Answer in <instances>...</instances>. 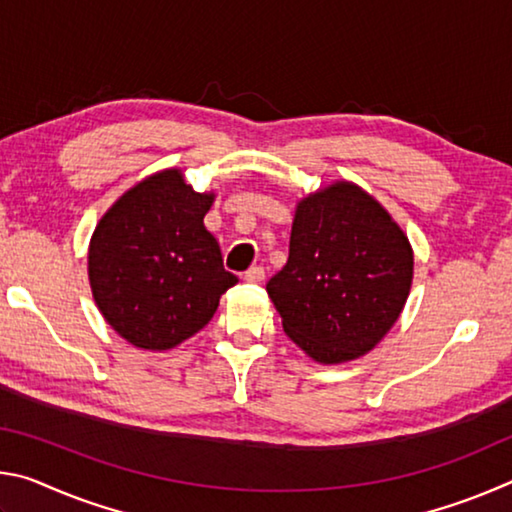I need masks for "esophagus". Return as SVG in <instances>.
<instances>
[{
	"mask_svg": "<svg viewBox=\"0 0 512 512\" xmlns=\"http://www.w3.org/2000/svg\"><path fill=\"white\" fill-rule=\"evenodd\" d=\"M244 277H246V282L259 284V282L264 280V268H262V266H253V268H248Z\"/></svg>",
	"mask_w": 512,
	"mask_h": 512,
	"instance_id": "34e87169",
	"label": "esophagus"
}]
</instances>
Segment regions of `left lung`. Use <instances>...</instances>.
Returning <instances> with one entry per match:
<instances>
[{"instance_id": "left-lung-1", "label": "left lung", "mask_w": 512, "mask_h": 512, "mask_svg": "<svg viewBox=\"0 0 512 512\" xmlns=\"http://www.w3.org/2000/svg\"><path fill=\"white\" fill-rule=\"evenodd\" d=\"M411 282L406 232L366 189L336 180L298 201L289 262L266 291L289 339L334 366L363 357L391 332Z\"/></svg>"}]
</instances>
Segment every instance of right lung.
I'll return each instance as SVG.
<instances>
[{
	"label": "right lung",
	"instance_id": "add662e5",
	"mask_svg": "<svg viewBox=\"0 0 512 512\" xmlns=\"http://www.w3.org/2000/svg\"><path fill=\"white\" fill-rule=\"evenodd\" d=\"M214 198L187 185L180 169H162L126 189L94 228V302L135 348H176L210 323L223 293L239 282L203 223Z\"/></svg>",
	"mask_w": 512,
	"mask_h": 512
}]
</instances>
